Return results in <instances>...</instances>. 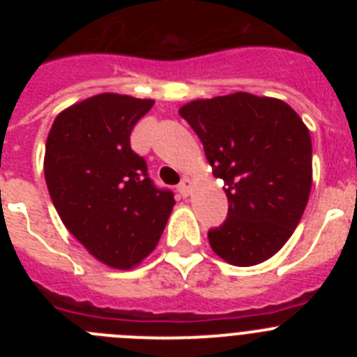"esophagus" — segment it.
<instances>
[{
	"mask_svg": "<svg viewBox=\"0 0 357 357\" xmlns=\"http://www.w3.org/2000/svg\"><path fill=\"white\" fill-rule=\"evenodd\" d=\"M176 191L181 193V197H189V193H191V181L189 178H182L181 184L176 185Z\"/></svg>",
	"mask_w": 357,
	"mask_h": 357,
	"instance_id": "1",
	"label": "esophagus"
}]
</instances>
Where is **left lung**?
Instances as JSON below:
<instances>
[{
    "mask_svg": "<svg viewBox=\"0 0 357 357\" xmlns=\"http://www.w3.org/2000/svg\"><path fill=\"white\" fill-rule=\"evenodd\" d=\"M178 112L200 137L229 198L227 220L207 232L211 248L234 266L270 259L309 200L307 127L288 103L248 93L195 100Z\"/></svg>",
    "mask_w": 357,
    "mask_h": 357,
    "instance_id": "obj_1",
    "label": "left lung"
}]
</instances>
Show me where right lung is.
<instances>
[{
  "label": "right lung",
  "mask_w": 357,
  "mask_h": 357,
  "mask_svg": "<svg viewBox=\"0 0 357 357\" xmlns=\"http://www.w3.org/2000/svg\"><path fill=\"white\" fill-rule=\"evenodd\" d=\"M151 107L153 100L98 94L56 116L46 141L44 176L66 229L119 270L157 247L175 206L130 146L132 128Z\"/></svg>",
  "instance_id": "1"
}]
</instances>
